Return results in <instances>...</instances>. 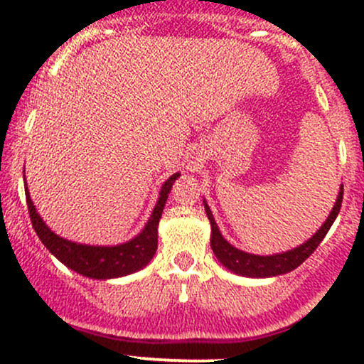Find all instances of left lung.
I'll return each instance as SVG.
<instances>
[{"label":"left lung","instance_id":"obj_1","mask_svg":"<svg viewBox=\"0 0 364 364\" xmlns=\"http://www.w3.org/2000/svg\"><path fill=\"white\" fill-rule=\"evenodd\" d=\"M342 195H344V186L341 185L339 196L336 200V205H333L332 212L327 217L323 225L315 232V236L310 237L306 243H303L298 248L289 250L286 253H277V255H269V257H260V255H252L241 252V250L235 248L232 245H229L220 235L219 228H217L214 215H212L210 208L203 200V205H205V212L208 220L212 225V237H210V246L214 250L217 260H219L225 269H229L231 272L245 275V277H272V275H281L286 272H291L296 267H299L306 260L310 255L318 248V245L323 241L325 235L328 232V229L332 228L333 220H336L337 214H339L341 205H342Z\"/></svg>","mask_w":364,"mask_h":364}]
</instances>
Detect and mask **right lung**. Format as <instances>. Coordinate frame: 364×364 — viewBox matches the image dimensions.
I'll return each instance as SVG.
<instances>
[{"instance_id":"obj_1","label":"right lung","mask_w":364,"mask_h":364,"mask_svg":"<svg viewBox=\"0 0 364 364\" xmlns=\"http://www.w3.org/2000/svg\"><path fill=\"white\" fill-rule=\"evenodd\" d=\"M179 173L173 174L168 181L164 183L159 193V200L154 207L152 215L149 223L145 224L144 231L128 243L116 246H90L78 245L73 241L65 240V237L54 235L51 229L44 224L41 215L36 212L34 203H32L28 190L25 188V198H27L28 215H31L32 228L43 241L46 248L51 252L61 263H65L68 269L75 272L85 275L90 279H114L123 277V275L133 274L136 270L144 269L147 263L152 260L157 250V225L161 219L162 210H164L166 200L176 181Z\"/></svg>"}]
</instances>
